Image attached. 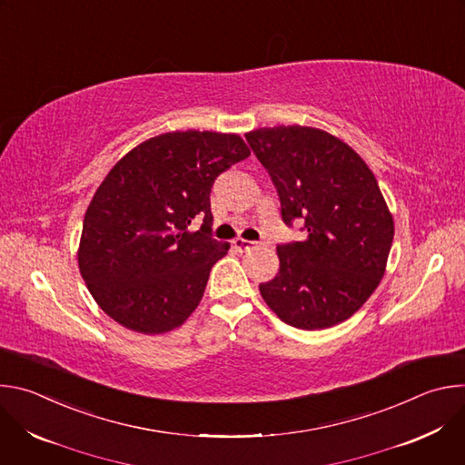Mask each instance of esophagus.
<instances>
[{
    "instance_id": "34e87169",
    "label": "esophagus",
    "mask_w": 465,
    "mask_h": 465,
    "mask_svg": "<svg viewBox=\"0 0 465 465\" xmlns=\"http://www.w3.org/2000/svg\"><path fill=\"white\" fill-rule=\"evenodd\" d=\"M233 244H235V248H237L239 252H248V250H252V248H257L261 242H257V241H246V239H235Z\"/></svg>"
}]
</instances>
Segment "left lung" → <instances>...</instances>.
<instances>
[{
    "mask_svg": "<svg viewBox=\"0 0 465 465\" xmlns=\"http://www.w3.org/2000/svg\"><path fill=\"white\" fill-rule=\"evenodd\" d=\"M246 142L278 191L282 219L305 224V241L280 244V272L261 283L289 325L325 329L348 320L384 276L393 219L364 160L311 126L257 128Z\"/></svg>",
    "mask_w": 465,
    "mask_h": 465,
    "instance_id": "left-lung-1",
    "label": "left lung"
}]
</instances>
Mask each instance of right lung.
I'll return each mask as SVG.
<instances>
[{
    "label": "right lung",
    "instance_id": "obj_1",
    "mask_svg": "<svg viewBox=\"0 0 465 465\" xmlns=\"http://www.w3.org/2000/svg\"><path fill=\"white\" fill-rule=\"evenodd\" d=\"M250 156L237 134L167 132L123 156L88 206L79 269L99 307L126 329L160 335L201 303L230 244L212 235L215 178ZM201 216V231L188 224Z\"/></svg>",
    "mask_w": 465,
    "mask_h": 465
}]
</instances>
